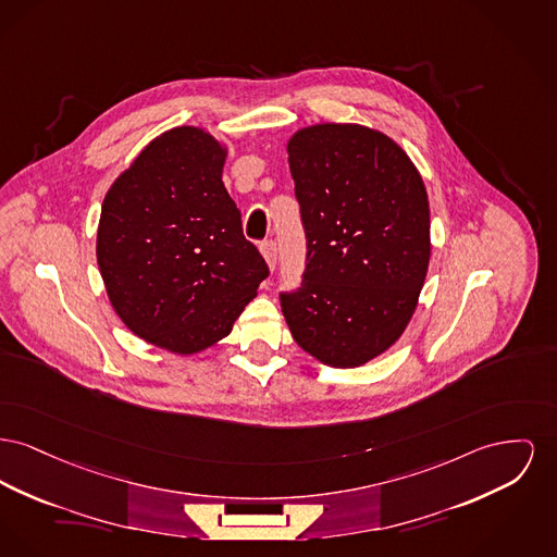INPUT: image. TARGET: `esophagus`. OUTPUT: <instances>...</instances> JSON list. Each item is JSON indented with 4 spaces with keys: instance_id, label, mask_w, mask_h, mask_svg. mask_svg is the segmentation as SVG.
Here are the masks:
<instances>
[{
    "instance_id": "34e87169",
    "label": "esophagus",
    "mask_w": 557,
    "mask_h": 557,
    "mask_svg": "<svg viewBox=\"0 0 557 557\" xmlns=\"http://www.w3.org/2000/svg\"><path fill=\"white\" fill-rule=\"evenodd\" d=\"M262 259L269 264V269L273 271L275 269V262H277V246L273 239H264L261 244Z\"/></svg>"
}]
</instances>
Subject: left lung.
<instances>
[{
    "instance_id": "1",
    "label": "left lung",
    "mask_w": 557,
    "mask_h": 557,
    "mask_svg": "<svg viewBox=\"0 0 557 557\" xmlns=\"http://www.w3.org/2000/svg\"><path fill=\"white\" fill-rule=\"evenodd\" d=\"M286 149L307 267L282 311L300 349L356 368L385 354L417 309L431 257L425 183L393 138L360 124L300 128Z\"/></svg>"
}]
</instances>
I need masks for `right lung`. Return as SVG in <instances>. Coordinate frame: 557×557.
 I'll list each match as a JSON object with an SVG mask.
<instances>
[{
    "label": "right lung",
    "mask_w": 557,
    "mask_h": 557,
    "mask_svg": "<svg viewBox=\"0 0 557 557\" xmlns=\"http://www.w3.org/2000/svg\"><path fill=\"white\" fill-rule=\"evenodd\" d=\"M227 147L196 126L153 138L107 191L97 261L132 332L191 356L223 341L269 275L223 185Z\"/></svg>",
    "instance_id": "1"
}]
</instances>
